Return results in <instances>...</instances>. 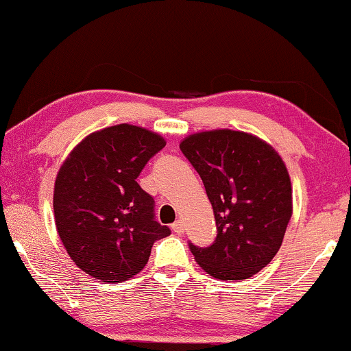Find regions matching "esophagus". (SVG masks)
<instances>
[{"mask_svg": "<svg viewBox=\"0 0 351 351\" xmlns=\"http://www.w3.org/2000/svg\"><path fill=\"white\" fill-rule=\"evenodd\" d=\"M172 232L177 233V234L184 233V223H182L180 220H176V222L172 223Z\"/></svg>", "mask_w": 351, "mask_h": 351, "instance_id": "1", "label": "esophagus"}]
</instances>
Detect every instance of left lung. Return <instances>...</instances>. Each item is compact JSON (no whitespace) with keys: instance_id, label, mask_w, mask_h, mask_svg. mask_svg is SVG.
Here are the masks:
<instances>
[{"instance_id":"8db88e82","label":"left lung","mask_w":351,"mask_h":351,"mask_svg":"<svg viewBox=\"0 0 351 351\" xmlns=\"http://www.w3.org/2000/svg\"><path fill=\"white\" fill-rule=\"evenodd\" d=\"M180 150L203 180L217 237L189 241L195 261L217 280H247L271 262L292 215V189L281 156L251 134H193Z\"/></svg>"}]
</instances>
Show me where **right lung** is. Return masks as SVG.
Wrapping results in <instances>:
<instances>
[{
    "instance_id": "add662e5",
    "label": "right lung",
    "mask_w": 351,
    "mask_h": 351,
    "mask_svg": "<svg viewBox=\"0 0 351 351\" xmlns=\"http://www.w3.org/2000/svg\"><path fill=\"white\" fill-rule=\"evenodd\" d=\"M165 138L131 124L90 134L62 165L54 186L56 227L71 261L105 282L137 275L153 243L171 234L155 199L137 184Z\"/></svg>"
}]
</instances>
